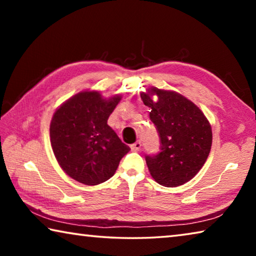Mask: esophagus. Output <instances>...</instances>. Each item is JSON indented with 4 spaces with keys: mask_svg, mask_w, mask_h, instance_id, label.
Wrapping results in <instances>:
<instances>
[{
    "mask_svg": "<svg viewBox=\"0 0 256 256\" xmlns=\"http://www.w3.org/2000/svg\"><path fill=\"white\" fill-rule=\"evenodd\" d=\"M141 146H142L141 142H140V141H136V144H133L131 146V150H132V151H134V152H136V151H140Z\"/></svg>",
    "mask_w": 256,
    "mask_h": 256,
    "instance_id": "1",
    "label": "esophagus"
}]
</instances>
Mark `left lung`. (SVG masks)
<instances>
[{
    "instance_id": "obj_1",
    "label": "left lung",
    "mask_w": 256,
    "mask_h": 256,
    "mask_svg": "<svg viewBox=\"0 0 256 256\" xmlns=\"http://www.w3.org/2000/svg\"><path fill=\"white\" fill-rule=\"evenodd\" d=\"M141 99L151 108L150 120L160 138L159 152L146 156L151 176L166 188L185 184L200 172L210 154L209 120L196 104L178 92L152 86L141 92Z\"/></svg>"
}]
</instances>
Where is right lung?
Segmentation results:
<instances>
[{
    "label": "right lung",
    "mask_w": 256,
    "mask_h": 256,
    "mask_svg": "<svg viewBox=\"0 0 256 256\" xmlns=\"http://www.w3.org/2000/svg\"><path fill=\"white\" fill-rule=\"evenodd\" d=\"M122 96L102 98L81 92L63 102L52 118L50 144L60 168L84 185H98L115 174L130 151L107 120Z\"/></svg>",
    "instance_id": "obj_1"
}]
</instances>
